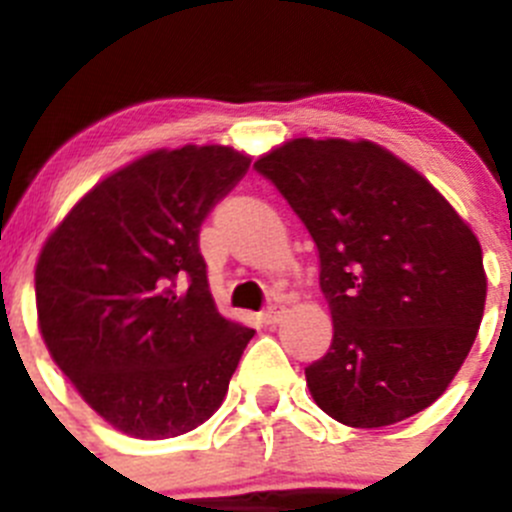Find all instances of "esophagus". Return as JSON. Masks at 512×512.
<instances>
[{"label":"esophagus","mask_w":512,"mask_h":512,"mask_svg":"<svg viewBox=\"0 0 512 512\" xmlns=\"http://www.w3.org/2000/svg\"><path fill=\"white\" fill-rule=\"evenodd\" d=\"M282 315H284V307L274 302V305H269L264 312H261V323H264V325H277L279 320H282Z\"/></svg>","instance_id":"1"}]
</instances>
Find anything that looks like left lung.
Returning a JSON list of instances; mask_svg holds the SVG:
<instances>
[{"instance_id":"1","label":"left lung","mask_w":512,"mask_h":512,"mask_svg":"<svg viewBox=\"0 0 512 512\" xmlns=\"http://www.w3.org/2000/svg\"><path fill=\"white\" fill-rule=\"evenodd\" d=\"M253 169L318 248L333 341L305 369L315 402L351 428L400 423L436 402L485 312L482 248L469 225L369 140L295 138Z\"/></svg>"}]
</instances>
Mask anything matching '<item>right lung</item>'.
<instances>
[{
    "mask_svg": "<svg viewBox=\"0 0 512 512\" xmlns=\"http://www.w3.org/2000/svg\"><path fill=\"white\" fill-rule=\"evenodd\" d=\"M248 166L225 146L153 151L99 182L43 246L35 300L45 346L128 436L205 423L253 338L217 312L200 253L205 217Z\"/></svg>",
    "mask_w": 512,
    "mask_h": 512,
    "instance_id": "add662e5",
    "label": "right lung"
}]
</instances>
